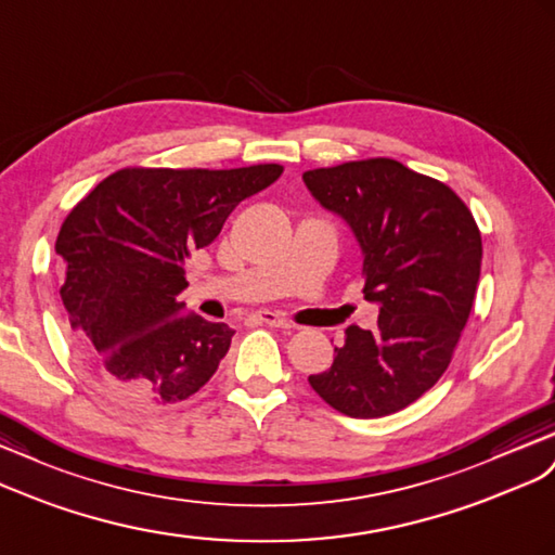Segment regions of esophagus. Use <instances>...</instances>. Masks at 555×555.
<instances>
[{
    "instance_id": "34e87169",
    "label": "esophagus",
    "mask_w": 555,
    "mask_h": 555,
    "mask_svg": "<svg viewBox=\"0 0 555 555\" xmlns=\"http://www.w3.org/2000/svg\"><path fill=\"white\" fill-rule=\"evenodd\" d=\"M255 319L262 321V323H267V325H274V328H286V331L295 328V325H293L286 317H281L279 311H269V309H264V311H258V314H255Z\"/></svg>"
}]
</instances>
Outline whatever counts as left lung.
Returning a JSON list of instances; mask_svg holds the SVG:
<instances>
[{
    "label": "left lung",
    "mask_w": 555,
    "mask_h": 555,
    "mask_svg": "<svg viewBox=\"0 0 555 555\" xmlns=\"http://www.w3.org/2000/svg\"><path fill=\"white\" fill-rule=\"evenodd\" d=\"M302 180L351 227L363 295L379 307L377 328L349 325L333 365L309 385L349 417L399 413L452 361L480 276L478 224L448 184L385 156L307 170Z\"/></svg>",
    "instance_id": "1"
}]
</instances>
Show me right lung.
Listing matches in <instances>:
<instances>
[{
  "mask_svg": "<svg viewBox=\"0 0 555 555\" xmlns=\"http://www.w3.org/2000/svg\"><path fill=\"white\" fill-rule=\"evenodd\" d=\"M281 173L279 164L121 168L69 210L55 241L61 297L83 365L107 396L131 408L170 405L218 371L234 331L188 314L178 300L184 262Z\"/></svg>",
  "mask_w": 555,
  "mask_h": 555,
  "instance_id": "obj_1",
  "label": "right lung"
}]
</instances>
